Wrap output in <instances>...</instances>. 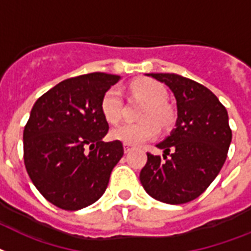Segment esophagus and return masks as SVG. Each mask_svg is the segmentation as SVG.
<instances>
[{
  "label": "esophagus",
  "mask_w": 251,
  "mask_h": 251,
  "mask_svg": "<svg viewBox=\"0 0 251 251\" xmlns=\"http://www.w3.org/2000/svg\"><path fill=\"white\" fill-rule=\"evenodd\" d=\"M132 147L130 146V144H124V151H125V153H127V152H130L131 151Z\"/></svg>",
  "instance_id": "34e87169"
}]
</instances>
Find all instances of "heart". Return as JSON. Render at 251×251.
<instances>
[{"label":"heart","mask_w":251,"mask_h":251,"mask_svg":"<svg viewBox=\"0 0 251 251\" xmlns=\"http://www.w3.org/2000/svg\"><path fill=\"white\" fill-rule=\"evenodd\" d=\"M132 94L143 99L147 107L143 109L140 119L143 122L130 124L125 122L117 125L111 131V136L115 140L122 143L136 146L150 139H153L158 134V126H169L173 121L172 109L165 104L164 101L168 97L166 89L160 82L154 79H138L131 85ZM101 115L109 124H115L121 119L122 115V99L119 89L111 87L108 89L100 100Z\"/></svg>","instance_id":"obj_1"}]
</instances>
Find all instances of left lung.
Listing matches in <instances>:
<instances>
[{"label":"left lung","instance_id":"1","mask_svg":"<svg viewBox=\"0 0 251 251\" xmlns=\"http://www.w3.org/2000/svg\"><path fill=\"white\" fill-rule=\"evenodd\" d=\"M148 76L173 91L178 120L170 136L157 144L164 156L147 152L140 183L161 202H189L211 184L225 165L232 140L227 109L207 87L193 79L175 73Z\"/></svg>","mask_w":251,"mask_h":251}]
</instances>
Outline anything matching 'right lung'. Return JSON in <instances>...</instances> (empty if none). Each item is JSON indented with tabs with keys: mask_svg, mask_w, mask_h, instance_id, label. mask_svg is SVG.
Wrapping results in <instances>:
<instances>
[{
	"mask_svg": "<svg viewBox=\"0 0 251 251\" xmlns=\"http://www.w3.org/2000/svg\"><path fill=\"white\" fill-rule=\"evenodd\" d=\"M120 76L94 72L67 78L41 95L23 132L24 165L49 202L75 211L100 199L124 156L120 140L103 142V94Z\"/></svg>",
	"mask_w": 251,
	"mask_h": 251,
	"instance_id": "obj_1",
	"label": "right lung"
}]
</instances>
